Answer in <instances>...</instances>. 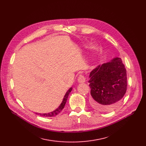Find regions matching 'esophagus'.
Segmentation results:
<instances>
[{
  "label": "esophagus",
  "mask_w": 146,
  "mask_h": 146,
  "mask_svg": "<svg viewBox=\"0 0 146 146\" xmlns=\"http://www.w3.org/2000/svg\"><path fill=\"white\" fill-rule=\"evenodd\" d=\"M77 81L78 83H84L86 82V78L84 77V76L83 75H80L78 76V79H77Z\"/></svg>",
  "instance_id": "34e87169"
}]
</instances>
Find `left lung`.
Here are the masks:
<instances>
[{"label": "left lung", "mask_w": 146, "mask_h": 146, "mask_svg": "<svg viewBox=\"0 0 146 146\" xmlns=\"http://www.w3.org/2000/svg\"><path fill=\"white\" fill-rule=\"evenodd\" d=\"M89 78L91 104L94 108L110 112L121 104L127 89V75L120 58L98 65L90 72Z\"/></svg>", "instance_id": "obj_1"}]
</instances>
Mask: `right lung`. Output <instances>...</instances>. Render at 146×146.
<instances>
[{
  "instance_id": "right-lung-1",
  "label": "right lung",
  "mask_w": 146,
  "mask_h": 146,
  "mask_svg": "<svg viewBox=\"0 0 146 146\" xmlns=\"http://www.w3.org/2000/svg\"><path fill=\"white\" fill-rule=\"evenodd\" d=\"M72 87H70L68 90V91L66 92V94L63 98V100H62V103L60 104V105L59 106L58 108H56L55 111H52V112H50L49 113H36V114L37 115H39L41 116H45V117H52V116H56L58 114H59L62 111V110L64 108V105L66 103V101H67L68 100V98L69 97V95L70 94V92L72 91Z\"/></svg>"
}]
</instances>
